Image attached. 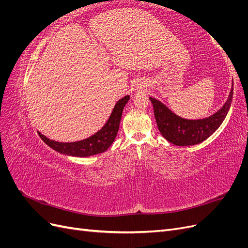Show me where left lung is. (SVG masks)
<instances>
[{
  "instance_id": "obj_1",
  "label": "left lung",
  "mask_w": 248,
  "mask_h": 248,
  "mask_svg": "<svg viewBox=\"0 0 248 248\" xmlns=\"http://www.w3.org/2000/svg\"><path fill=\"white\" fill-rule=\"evenodd\" d=\"M232 84L228 100L220 109L207 118L189 120L176 115L166 104L150 97L161 136L175 146H193L204 141L218 129L226 119L232 99Z\"/></svg>"
}]
</instances>
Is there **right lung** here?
<instances>
[{
    "label": "right lung",
    "instance_id": "right-lung-1",
    "mask_svg": "<svg viewBox=\"0 0 248 248\" xmlns=\"http://www.w3.org/2000/svg\"><path fill=\"white\" fill-rule=\"evenodd\" d=\"M130 98L129 95H126L120 99L116 104L108 121L102 126V128L95 132L93 136L85 140H77L72 142H62L49 140L46 136H43L38 131L41 140L46 142L47 146L55 151L72 157H89L96 154L103 153L111 146L114 142L117 133L119 130L120 122L123 109Z\"/></svg>",
    "mask_w": 248,
    "mask_h": 248
}]
</instances>
